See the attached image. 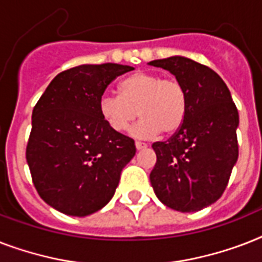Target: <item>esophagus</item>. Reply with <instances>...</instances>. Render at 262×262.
Here are the masks:
<instances>
[{
    "label": "esophagus",
    "mask_w": 262,
    "mask_h": 262,
    "mask_svg": "<svg viewBox=\"0 0 262 262\" xmlns=\"http://www.w3.org/2000/svg\"><path fill=\"white\" fill-rule=\"evenodd\" d=\"M148 145L145 143H140V141H136V148H137V151H141V149H145Z\"/></svg>",
    "instance_id": "esophagus-1"
}]
</instances>
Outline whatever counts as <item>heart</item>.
Wrapping results in <instances>:
<instances>
[{"label": "heart", "mask_w": 262, "mask_h": 262, "mask_svg": "<svg viewBox=\"0 0 262 262\" xmlns=\"http://www.w3.org/2000/svg\"><path fill=\"white\" fill-rule=\"evenodd\" d=\"M98 107L103 121L114 132H125L139 115L141 118L130 129V135L152 139L160 132L171 135L182 126L187 94L178 80L137 72L119 84V96L103 94Z\"/></svg>", "instance_id": "heart-1"}]
</instances>
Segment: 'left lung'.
<instances>
[{
  "instance_id": "left-lung-1",
  "label": "left lung",
  "mask_w": 262,
  "mask_h": 262,
  "mask_svg": "<svg viewBox=\"0 0 262 262\" xmlns=\"http://www.w3.org/2000/svg\"><path fill=\"white\" fill-rule=\"evenodd\" d=\"M149 65L174 75L187 94L182 126L167 141L152 145L156 164L151 185L166 207L201 211L222 197L238 160V110L226 83L211 68L181 55Z\"/></svg>"
}]
</instances>
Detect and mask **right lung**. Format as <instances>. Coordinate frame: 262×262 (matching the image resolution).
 Listing matches in <instances>:
<instances>
[{
	"mask_svg": "<svg viewBox=\"0 0 262 262\" xmlns=\"http://www.w3.org/2000/svg\"><path fill=\"white\" fill-rule=\"evenodd\" d=\"M133 69L111 62L68 69L34 107L27 163L39 195L57 211L84 217L113 199L136 145L103 121L98 103L113 80Z\"/></svg>",
	"mask_w": 262,
	"mask_h": 262,
	"instance_id": "right-lung-1",
	"label": "right lung"
}]
</instances>
